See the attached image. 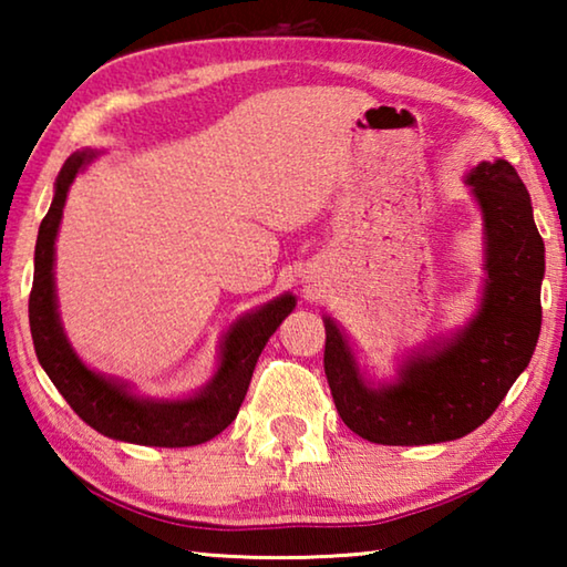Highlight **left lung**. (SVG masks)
<instances>
[{
  "label": "left lung",
  "instance_id": "left-lung-1",
  "mask_svg": "<svg viewBox=\"0 0 567 567\" xmlns=\"http://www.w3.org/2000/svg\"><path fill=\"white\" fill-rule=\"evenodd\" d=\"M465 185L483 215L485 280L463 328L410 350L392 380H370L348 334L322 315L334 408L370 443L435 445L473 433L520 378L540 338L545 245L530 195L505 159L480 162Z\"/></svg>",
  "mask_w": 567,
  "mask_h": 567
}]
</instances>
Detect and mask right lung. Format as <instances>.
<instances>
[{"label": "right lung", "instance_id": "obj_1", "mask_svg": "<svg viewBox=\"0 0 567 567\" xmlns=\"http://www.w3.org/2000/svg\"><path fill=\"white\" fill-rule=\"evenodd\" d=\"M100 152L80 150L64 162L54 182L50 213L44 215L34 247V282L30 328L37 360L70 408L90 427L112 440L150 447L203 445L237 417L247 395L257 358L267 340L295 310V295L285 292L229 324L219 340L215 375L185 398H145L130 382L92 370L66 338L54 285V243L72 182Z\"/></svg>", "mask_w": 567, "mask_h": 567}]
</instances>
